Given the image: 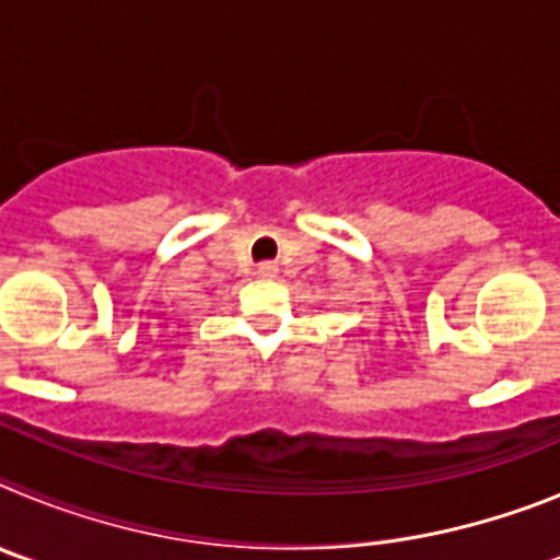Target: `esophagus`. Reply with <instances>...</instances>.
<instances>
[{"instance_id":"1","label":"esophagus","mask_w":560,"mask_h":560,"mask_svg":"<svg viewBox=\"0 0 560 560\" xmlns=\"http://www.w3.org/2000/svg\"><path fill=\"white\" fill-rule=\"evenodd\" d=\"M257 277L271 280V277H277V266L275 264H260V266H257Z\"/></svg>"}]
</instances>
